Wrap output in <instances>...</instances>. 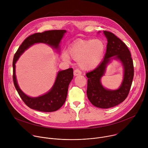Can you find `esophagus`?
<instances>
[{
  "instance_id": "esophagus-1",
  "label": "esophagus",
  "mask_w": 148,
  "mask_h": 148,
  "mask_svg": "<svg viewBox=\"0 0 148 148\" xmlns=\"http://www.w3.org/2000/svg\"><path fill=\"white\" fill-rule=\"evenodd\" d=\"M81 74H82V73H81V71H80L79 69H75L74 71V76L81 75Z\"/></svg>"
}]
</instances>
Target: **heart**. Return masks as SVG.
Instances as JSON below:
<instances>
[{
    "mask_svg": "<svg viewBox=\"0 0 148 148\" xmlns=\"http://www.w3.org/2000/svg\"><path fill=\"white\" fill-rule=\"evenodd\" d=\"M104 49V44L100 40H79L69 47V53L74 60L79 61V66L82 69L91 70L99 64ZM62 58L67 61L70 59L66 51L62 52Z\"/></svg>",
    "mask_w": 148,
    "mask_h": 148,
    "instance_id": "obj_1",
    "label": "heart"
}]
</instances>
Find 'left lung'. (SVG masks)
<instances>
[{
  "mask_svg": "<svg viewBox=\"0 0 148 148\" xmlns=\"http://www.w3.org/2000/svg\"><path fill=\"white\" fill-rule=\"evenodd\" d=\"M103 34L107 39L106 53L101 64L94 70L86 74L88 78L87 95L91 103L96 107L109 108L122 102L128 97L132 83L134 69L131 54L126 45L111 32L104 30ZM113 56L122 62L124 68V77L119 89L109 90L102 87L100 79L110 57Z\"/></svg>",
  "mask_w": 148,
  "mask_h": 148,
  "instance_id": "8db88e82",
  "label": "left lung"
}]
</instances>
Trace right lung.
Instances as JSON below:
<instances>
[{
  "label": "right lung",
  "instance_id": "right-lung-1",
  "mask_svg": "<svg viewBox=\"0 0 148 148\" xmlns=\"http://www.w3.org/2000/svg\"><path fill=\"white\" fill-rule=\"evenodd\" d=\"M66 32L64 30H54L37 33L27 37L16 52L13 60V80L14 87L23 101L29 108L41 111L53 112L60 109L64 103L67 95L69 84L73 78L72 68L59 71L55 83L47 94L36 98L29 97L20 89L15 74V64L20 56L30 46L37 43H44L56 49Z\"/></svg>",
  "mask_w": 148,
  "mask_h": 148
}]
</instances>
